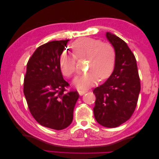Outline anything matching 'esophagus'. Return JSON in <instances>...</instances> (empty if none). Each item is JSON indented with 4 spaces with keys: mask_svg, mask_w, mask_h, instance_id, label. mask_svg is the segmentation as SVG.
<instances>
[{
    "mask_svg": "<svg viewBox=\"0 0 159 159\" xmlns=\"http://www.w3.org/2000/svg\"><path fill=\"white\" fill-rule=\"evenodd\" d=\"M86 92H88V90H78V93L80 95L85 94Z\"/></svg>",
    "mask_w": 159,
    "mask_h": 159,
    "instance_id": "obj_1",
    "label": "esophagus"
}]
</instances>
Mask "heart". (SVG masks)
Masks as SVG:
<instances>
[{
    "label": "heart",
    "instance_id": "heart-1",
    "mask_svg": "<svg viewBox=\"0 0 159 159\" xmlns=\"http://www.w3.org/2000/svg\"><path fill=\"white\" fill-rule=\"evenodd\" d=\"M74 55L63 52L59 57L61 74L70 78L76 71V58L88 60V71L74 80L79 89H86L98 82L99 78H108L113 71L116 53L112 44L92 38H81L71 44Z\"/></svg>",
    "mask_w": 159,
    "mask_h": 159
}]
</instances>
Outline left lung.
I'll list each match as a JSON object with an SVG mask.
<instances>
[{
    "label": "left lung",
    "instance_id": "obj_1",
    "mask_svg": "<svg viewBox=\"0 0 159 159\" xmlns=\"http://www.w3.org/2000/svg\"><path fill=\"white\" fill-rule=\"evenodd\" d=\"M106 36L116 53L115 68L107 80L93 89L94 117L101 125L117 127L135 110L141 90L135 57L125 42L111 32Z\"/></svg>",
    "mask_w": 159,
    "mask_h": 159
}]
</instances>
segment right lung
Listing matches in <instances>:
<instances>
[{
    "instance_id": "add662e5",
    "label": "right lung",
    "mask_w": 159,
    "mask_h": 159,
    "mask_svg": "<svg viewBox=\"0 0 159 159\" xmlns=\"http://www.w3.org/2000/svg\"><path fill=\"white\" fill-rule=\"evenodd\" d=\"M69 40L52 41L39 46L27 63L24 94L32 117L41 125L55 130L68 127L79 93H66L70 86L62 76L59 57Z\"/></svg>"
}]
</instances>
